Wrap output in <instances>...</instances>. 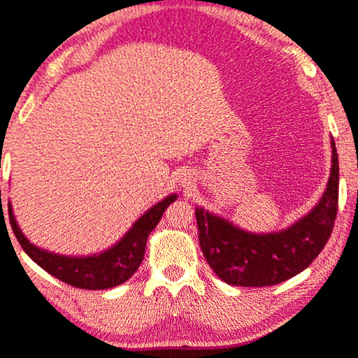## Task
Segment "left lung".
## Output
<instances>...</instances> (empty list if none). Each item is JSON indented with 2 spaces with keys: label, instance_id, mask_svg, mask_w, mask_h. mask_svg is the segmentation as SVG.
I'll return each instance as SVG.
<instances>
[{
  "label": "left lung",
  "instance_id": "8db88e82",
  "mask_svg": "<svg viewBox=\"0 0 358 358\" xmlns=\"http://www.w3.org/2000/svg\"><path fill=\"white\" fill-rule=\"evenodd\" d=\"M323 199L282 233L251 234L203 209L195 210L199 243L214 273L229 285L266 287L289 280L311 265L331 236L338 210V155Z\"/></svg>",
  "mask_w": 358,
  "mask_h": 358
}]
</instances>
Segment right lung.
Returning a JSON list of instances; mask_svg holds the SVG:
<instances>
[{
  "mask_svg": "<svg viewBox=\"0 0 358 358\" xmlns=\"http://www.w3.org/2000/svg\"><path fill=\"white\" fill-rule=\"evenodd\" d=\"M175 199L176 195H170V197L156 203L155 207H151L115 246L103 251V253L95 255V257L85 258L61 257V255H54L37 248L20 231L10 203H8V215H10L11 229H13L22 248L47 273L73 285V287L101 290L124 284L136 273V270L144 260V250H146L149 233L155 229L163 212L171 202H175Z\"/></svg>",
  "mask_w": 358,
  "mask_h": 358,
  "instance_id": "right-lung-1",
  "label": "right lung"
}]
</instances>
